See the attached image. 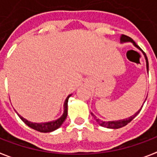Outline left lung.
<instances>
[{
	"instance_id": "1",
	"label": "left lung",
	"mask_w": 157,
	"mask_h": 157,
	"mask_svg": "<svg viewBox=\"0 0 157 157\" xmlns=\"http://www.w3.org/2000/svg\"><path fill=\"white\" fill-rule=\"evenodd\" d=\"M120 42H121L122 44L123 43H126V42H131V43H132V44L134 45L137 48H138L139 50H141L142 52V53H143V55H144V57H145V59H146V63H147V70L148 71V60H147V55H146V53L143 51H142L141 48H140L139 47L137 46V44H136V43H135L132 39L130 38V37H128V36L127 35H124V34H122L121 37H120ZM147 100V99H146ZM146 101V100H145ZM142 106L141 107V109H140L139 110L137 111V113H134L133 115L131 116V117H129L128 118H125V119H121V120H117V121H102V120H100V119H99V118H96V116L94 115L93 113H91L92 116H94V119L96 120V122H97L98 124H100V126L102 127H105V128H113V129H117V128H122V127H124L126 126L127 124H128V123H130V122L133 119V118L136 117V116L139 113V112L141 111V109H142Z\"/></svg>"
}]
</instances>
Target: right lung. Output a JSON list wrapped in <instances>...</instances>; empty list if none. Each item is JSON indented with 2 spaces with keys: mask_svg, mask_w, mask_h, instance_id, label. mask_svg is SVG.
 <instances>
[{
  "mask_svg": "<svg viewBox=\"0 0 157 157\" xmlns=\"http://www.w3.org/2000/svg\"><path fill=\"white\" fill-rule=\"evenodd\" d=\"M71 94H69L67 99H66L65 102H64V111H63V115L61 116L59 118H57V120H53V121L47 122V123H33V122L28 121L27 119L25 118H23L22 116H20L18 113V116L20 117V119L22 120L26 125H28L29 128L34 129L36 131H39L40 132H50L56 130V129L59 128L60 127L62 126V124H63V122L65 121V119L67 118V102L68 99L70 97Z\"/></svg>",
  "mask_w": 157,
  "mask_h": 157,
  "instance_id": "add662e5",
  "label": "right lung"
}]
</instances>
